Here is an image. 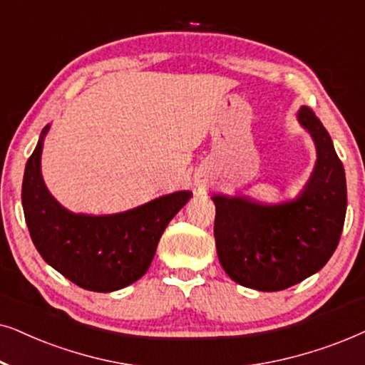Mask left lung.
<instances>
[{"label":"left lung","mask_w":365,"mask_h":365,"mask_svg":"<svg viewBox=\"0 0 365 365\" xmlns=\"http://www.w3.org/2000/svg\"><path fill=\"white\" fill-rule=\"evenodd\" d=\"M297 118L317 148L314 172L297 198L264 205L249 197H212L223 270L237 284L262 292L289 289L322 269L346 220V172L330 135L309 106Z\"/></svg>","instance_id":"1"}]
</instances>
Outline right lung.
I'll return each instance as SVG.
<instances>
[{"label":"right lung","mask_w":365,"mask_h":365,"mask_svg":"<svg viewBox=\"0 0 365 365\" xmlns=\"http://www.w3.org/2000/svg\"><path fill=\"white\" fill-rule=\"evenodd\" d=\"M50 125L24 168L21 202L36 250L48 265L78 287L113 292L137 282L152 264L168 222L192 192L170 195L113 215L73 213L58 203L43 182L41 152Z\"/></svg>","instance_id":"obj_1"}]
</instances>
